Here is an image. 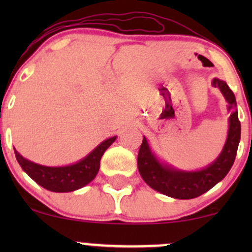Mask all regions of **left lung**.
<instances>
[{
  "instance_id": "obj_1",
  "label": "left lung",
  "mask_w": 252,
  "mask_h": 252,
  "mask_svg": "<svg viewBox=\"0 0 252 252\" xmlns=\"http://www.w3.org/2000/svg\"><path fill=\"white\" fill-rule=\"evenodd\" d=\"M213 88H218L227 102L228 130L220 154L213 162L196 170H184L163 162L150 148L146 136L138 150L137 167L141 176L153 189L174 199H193L204 194L226 176L235 162L241 141V122L238 120L236 97L224 80L213 78Z\"/></svg>"
}]
</instances>
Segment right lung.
I'll return each mask as SVG.
<instances>
[{"label": "right lung", "instance_id": "right-lung-1", "mask_svg": "<svg viewBox=\"0 0 252 252\" xmlns=\"http://www.w3.org/2000/svg\"><path fill=\"white\" fill-rule=\"evenodd\" d=\"M116 138L117 136L106 138L82 160L67 166H43L24 158L15 148L14 152L21 168L36 184L51 192L66 193L82 189L96 178L99 170L100 158Z\"/></svg>", "mask_w": 252, "mask_h": 252}]
</instances>
